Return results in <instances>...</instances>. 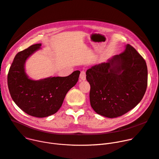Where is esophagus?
Returning a JSON list of instances; mask_svg holds the SVG:
<instances>
[{
  "label": "esophagus",
  "mask_w": 159,
  "mask_h": 159,
  "mask_svg": "<svg viewBox=\"0 0 159 159\" xmlns=\"http://www.w3.org/2000/svg\"><path fill=\"white\" fill-rule=\"evenodd\" d=\"M86 72L84 71H82L80 74V80H86Z\"/></svg>",
  "instance_id": "34e87169"
}]
</instances>
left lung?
Instances as JSON below:
<instances>
[{
  "label": "left lung",
  "instance_id": "obj_1",
  "mask_svg": "<svg viewBox=\"0 0 159 159\" xmlns=\"http://www.w3.org/2000/svg\"><path fill=\"white\" fill-rule=\"evenodd\" d=\"M91 106L97 114L114 118L138 104L145 94L148 69L145 60L130 45L119 55L89 68Z\"/></svg>",
  "mask_w": 159,
  "mask_h": 159
}]
</instances>
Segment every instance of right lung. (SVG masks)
<instances>
[{
  "label": "right lung",
  "mask_w": 159,
  "mask_h": 159,
  "mask_svg": "<svg viewBox=\"0 0 159 159\" xmlns=\"http://www.w3.org/2000/svg\"><path fill=\"white\" fill-rule=\"evenodd\" d=\"M41 45H31L15 56L7 74V86L11 97L19 108L34 117L45 118L60 109L66 93L77 84L80 72L77 70L67 77L39 80L29 79L25 62Z\"/></svg>",
  "instance_id": "obj_1"
}]
</instances>
